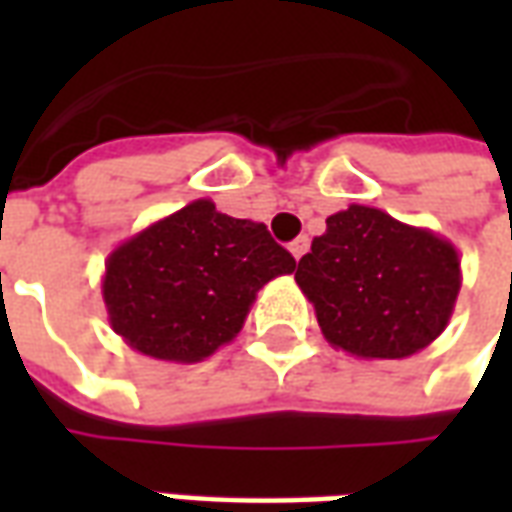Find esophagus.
Listing matches in <instances>:
<instances>
[{"label": "esophagus", "mask_w": 512, "mask_h": 512, "mask_svg": "<svg viewBox=\"0 0 512 512\" xmlns=\"http://www.w3.org/2000/svg\"><path fill=\"white\" fill-rule=\"evenodd\" d=\"M307 252H310V238H307V235H299V238L290 244V255L296 257V260H301Z\"/></svg>", "instance_id": "obj_1"}]
</instances>
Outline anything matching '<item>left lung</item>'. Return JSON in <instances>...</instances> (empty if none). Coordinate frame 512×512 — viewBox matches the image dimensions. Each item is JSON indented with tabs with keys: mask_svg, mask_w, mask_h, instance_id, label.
<instances>
[{
	"mask_svg": "<svg viewBox=\"0 0 512 512\" xmlns=\"http://www.w3.org/2000/svg\"><path fill=\"white\" fill-rule=\"evenodd\" d=\"M296 282L334 348L359 359H406L447 329L461 257L433 230L348 205L326 219Z\"/></svg>",
	"mask_w": 512,
	"mask_h": 512,
	"instance_id": "left-lung-1",
	"label": "left lung"
}]
</instances>
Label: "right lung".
Instances as JSON below:
<instances>
[{
  "label": "right lung",
  "mask_w": 512,
  "mask_h": 512,
  "mask_svg": "<svg viewBox=\"0 0 512 512\" xmlns=\"http://www.w3.org/2000/svg\"><path fill=\"white\" fill-rule=\"evenodd\" d=\"M293 268L266 224L194 200L117 246L101 293L123 343L150 359L194 365L233 343L257 290Z\"/></svg>",
  "instance_id": "obj_1"
}]
</instances>
